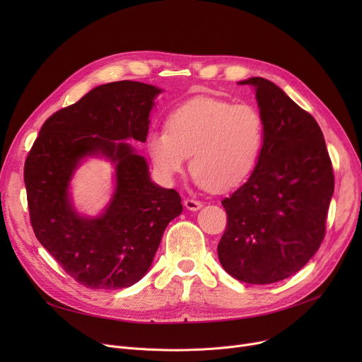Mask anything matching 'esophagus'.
I'll use <instances>...</instances> for the list:
<instances>
[{
    "label": "esophagus",
    "mask_w": 362,
    "mask_h": 362,
    "mask_svg": "<svg viewBox=\"0 0 362 362\" xmlns=\"http://www.w3.org/2000/svg\"><path fill=\"white\" fill-rule=\"evenodd\" d=\"M183 204H185V206L187 208V210H191V211H198L199 208L202 206V202H201V201L191 199V198H186V199L183 201Z\"/></svg>",
    "instance_id": "34e87169"
}]
</instances>
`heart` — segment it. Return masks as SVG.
I'll return each instance as SVG.
<instances>
[{
  "label": "heart",
  "instance_id": "1",
  "mask_svg": "<svg viewBox=\"0 0 362 362\" xmlns=\"http://www.w3.org/2000/svg\"><path fill=\"white\" fill-rule=\"evenodd\" d=\"M264 138V119L254 105L195 97L168 114L165 130L149 133L146 146L164 182H173L191 156L199 187L229 192L254 173Z\"/></svg>",
  "mask_w": 362,
  "mask_h": 362
}]
</instances>
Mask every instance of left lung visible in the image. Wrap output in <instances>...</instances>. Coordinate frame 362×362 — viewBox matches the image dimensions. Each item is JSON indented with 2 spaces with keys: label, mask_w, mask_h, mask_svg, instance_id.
Listing matches in <instances>:
<instances>
[{
  "label": "left lung",
  "mask_w": 362,
  "mask_h": 362,
  "mask_svg": "<svg viewBox=\"0 0 362 362\" xmlns=\"http://www.w3.org/2000/svg\"><path fill=\"white\" fill-rule=\"evenodd\" d=\"M255 88L265 138L245 185L221 201L227 226L217 251L223 269L252 284L299 272L318 251L334 191L332 160L315 119L264 78Z\"/></svg>",
  "instance_id": "1"
}]
</instances>
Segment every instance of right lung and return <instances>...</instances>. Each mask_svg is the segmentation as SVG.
Segmentation results:
<instances>
[{
	"label": "right lung",
	"instance_id": "1",
	"mask_svg": "<svg viewBox=\"0 0 362 362\" xmlns=\"http://www.w3.org/2000/svg\"><path fill=\"white\" fill-rule=\"evenodd\" d=\"M160 92L132 81L95 88L48 117L28 154L25 185L35 236L89 289H123L141 280L167 224L183 210L180 195L152 183L145 158L123 142L146 141ZM97 153L117 164V192L103 216L86 219L72 210L66 189L78 161Z\"/></svg>",
	"mask_w": 362,
	"mask_h": 362
}]
</instances>
